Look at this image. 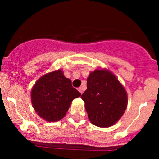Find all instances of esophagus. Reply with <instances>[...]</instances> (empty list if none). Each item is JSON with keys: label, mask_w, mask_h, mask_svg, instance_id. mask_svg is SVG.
I'll return each instance as SVG.
<instances>
[{"label": "esophagus", "mask_w": 159, "mask_h": 159, "mask_svg": "<svg viewBox=\"0 0 159 159\" xmlns=\"http://www.w3.org/2000/svg\"><path fill=\"white\" fill-rule=\"evenodd\" d=\"M78 91L80 92L81 94H83V92H84V88H78Z\"/></svg>", "instance_id": "1"}]
</instances>
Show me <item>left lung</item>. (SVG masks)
<instances>
[{
  "mask_svg": "<svg viewBox=\"0 0 159 159\" xmlns=\"http://www.w3.org/2000/svg\"><path fill=\"white\" fill-rule=\"evenodd\" d=\"M87 90L81 95L88 119L99 127H110L123 116L127 107V93L111 71L97 68L90 72Z\"/></svg>",
  "mask_w": 159,
  "mask_h": 159,
  "instance_id": "8db88e82",
  "label": "left lung"
}]
</instances>
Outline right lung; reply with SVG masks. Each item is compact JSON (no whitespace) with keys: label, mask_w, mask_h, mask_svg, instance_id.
I'll use <instances>...</instances> for the list:
<instances>
[{"label":"right lung","mask_w":159,"mask_h":159,"mask_svg":"<svg viewBox=\"0 0 159 159\" xmlns=\"http://www.w3.org/2000/svg\"><path fill=\"white\" fill-rule=\"evenodd\" d=\"M81 94L71 86L62 70L46 73L38 79L31 91L35 111L47 122H57L65 116L72 100Z\"/></svg>","instance_id":"add662e5"}]
</instances>
